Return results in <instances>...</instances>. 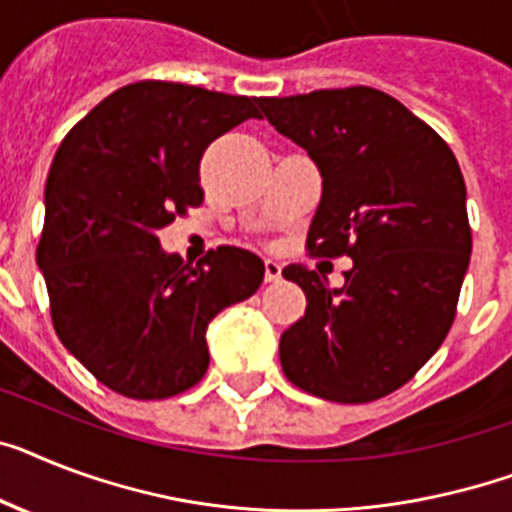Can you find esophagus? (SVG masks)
Masks as SVG:
<instances>
[{
	"instance_id": "34e87169",
	"label": "esophagus",
	"mask_w": 512,
	"mask_h": 512,
	"mask_svg": "<svg viewBox=\"0 0 512 512\" xmlns=\"http://www.w3.org/2000/svg\"><path fill=\"white\" fill-rule=\"evenodd\" d=\"M264 277L266 282H277L282 277V264L274 259H266L264 261Z\"/></svg>"
}]
</instances>
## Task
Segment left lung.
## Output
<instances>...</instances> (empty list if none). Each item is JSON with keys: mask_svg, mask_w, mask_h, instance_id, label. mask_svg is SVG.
Here are the masks:
<instances>
[{"mask_svg": "<svg viewBox=\"0 0 512 512\" xmlns=\"http://www.w3.org/2000/svg\"><path fill=\"white\" fill-rule=\"evenodd\" d=\"M322 172L308 251L350 256L345 285L282 269L306 314L280 337L285 377L332 403H371L413 379L453 327L471 225L458 159L424 120L369 86L261 99Z\"/></svg>", "mask_w": 512, "mask_h": 512, "instance_id": "1", "label": "left lung"}]
</instances>
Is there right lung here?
<instances>
[{
  "instance_id": "1",
  "label": "right lung",
  "mask_w": 512,
  "mask_h": 512,
  "mask_svg": "<svg viewBox=\"0 0 512 512\" xmlns=\"http://www.w3.org/2000/svg\"><path fill=\"white\" fill-rule=\"evenodd\" d=\"M261 99L185 83L117 88L65 135L44 190V272L57 337L101 384L133 400L190 390L209 369L206 327L251 298L264 261L219 246L196 266L156 232L204 201L201 156Z\"/></svg>"
}]
</instances>
